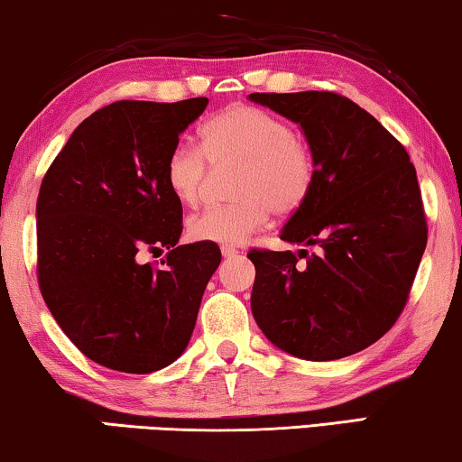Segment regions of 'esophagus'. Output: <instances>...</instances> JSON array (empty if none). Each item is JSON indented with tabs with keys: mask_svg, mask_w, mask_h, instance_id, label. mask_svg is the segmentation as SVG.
<instances>
[{
	"mask_svg": "<svg viewBox=\"0 0 462 462\" xmlns=\"http://www.w3.org/2000/svg\"><path fill=\"white\" fill-rule=\"evenodd\" d=\"M220 254H223L225 258H233V256H237L239 250H237V247H233V245H223V247H220Z\"/></svg>",
	"mask_w": 462,
	"mask_h": 462,
	"instance_id": "esophagus-1",
	"label": "esophagus"
}]
</instances>
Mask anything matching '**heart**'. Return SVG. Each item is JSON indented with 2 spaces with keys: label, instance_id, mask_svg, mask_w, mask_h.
I'll return each mask as SVG.
<instances>
[{
  "label": "heart",
  "instance_id": "b5f03b06",
  "mask_svg": "<svg viewBox=\"0 0 462 462\" xmlns=\"http://www.w3.org/2000/svg\"><path fill=\"white\" fill-rule=\"evenodd\" d=\"M212 164L239 162L231 204L210 206L189 218L196 242L237 245L269 223L271 212L287 217L306 202L314 183V160L285 120L254 106H229L199 129V150L177 143L164 162V181L185 206L199 199Z\"/></svg>",
  "mask_w": 462,
  "mask_h": 462
}]
</instances>
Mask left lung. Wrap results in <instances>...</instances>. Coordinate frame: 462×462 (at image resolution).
Returning <instances> with one entry per match:
<instances>
[{
    "label": "left lung",
    "mask_w": 462,
    "mask_h": 462,
    "mask_svg": "<svg viewBox=\"0 0 462 462\" xmlns=\"http://www.w3.org/2000/svg\"><path fill=\"white\" fill-rule=\"evenodd\" d=\"M247 97L300 125L314 160L309 198L281 229L283 242L314 252L247 254L256 266L252 314L291 356H350L396 323L423 258L417 171L377 118L337 93Z\"/></svg>",
    "instance_id": "left-lung-1"
}]
</instances>
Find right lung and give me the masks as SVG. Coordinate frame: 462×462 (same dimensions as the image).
<instances>
[{
    "instance_id": "obj_1",
    "label": "right lung",
    "mask_w": 462,
    "mask_h": 462,
    "mask_svg": "<svg viewBox=\"0 0 462 462\" xmlns=\"http://www.w3.org/2000/svg\"><path fill=\"white\" fill-rule=\"evenodd\" d=\"M208 97L175 104L115 102L72 131L37 199L42 296L70 342L93 363L152 373L189 344L215 244L177 245L183 206L164 162ZM166 246L162 270L138 263Z\"/></svg>"
}]
</instances>
